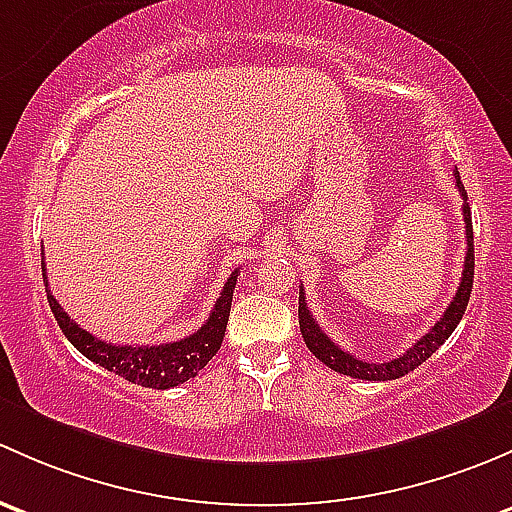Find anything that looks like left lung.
Returning <instances> with one entry per match:
<instances>
[{
    "label": "left lung",
    "instance_id": "obj_1",
    "mask_svg": "<svg viewBox=\"0 0 512 512\" xmlns=\"http://www.w3.org/2000/svg\"><path fill=\"white\" fill-rule=\"evenodd\" d=\"M456 175V187L458 194L463 197V221H466V261H463V273H461V283H458V291L453 295V300L449 303V308L444 310L439 320L434 323V328L429 330L426 335H421L419 340L409 347L404 355L394 357L389 362H365L360 357L350 355L342 347H337L328 335L320 330V325L315 323V318L310 315L308 303H305V293L303 286H300V295H298V323H300V333H303L305 345L308 350L318 357L323 365H328L330 370L347 374V377L355 379H367V382H387V379H399L404 374H409L421 362L429 360L446 340H449L456 325L461 323L463 313H466L468 298H471V288H473V266H476V256H473V224H471V207H468V194L463 189L461 177L458 172Z\"/></svg>",
    "mask_w": 512,
    "mask_h": 512
}]
</instances>
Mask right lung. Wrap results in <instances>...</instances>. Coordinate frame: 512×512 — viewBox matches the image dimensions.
I'll return each instance as SVG.
<instances>
[{"label": "right lung", "mask_w": 512, "mask_h": 512, "mask_svg": "<svg viewBox=\"0 0 512 512\" xmlns=\"http://www.w3.org/2000/svg\"><path fill=\"white\" fill-rule=\"evenodd\" d=\"M236 276H239V271L231 273L229 281L224 283V291L219 293L207 323L197 333L177 342H162V345H113V342L100 340V337L83 330L78 323H73L66 310L59 305V300L51 295V291H46L49 293L46 298H49L51 313L59 320L63 335L68 337V342L81 355H86L88 360L105 367L108 372L128 379V382L140 384V387L170 389L197 377V372L207 367V362L219 352L221 340H224L226 333V323H229Z\"/></svg>", "instance_id": "obj_1"}]
</instances>
